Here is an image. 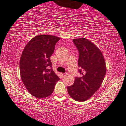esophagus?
<instances>
[{
	"instance_id": "1",
	"label": "esophagus",
	"mask_w": 126,
	"mask_h": 126,
	"mask_svg": "<svg viewBox=\"0 0 126 126\" xmlns=\"http://www.w3.org/2000/svg\"><path fill=\"white\" fill-rule=\"evenodd\" d=\"M62 75H63V77H64L65 75H66V73H63V74H62Z\"/></svg>"
}]
</instances>
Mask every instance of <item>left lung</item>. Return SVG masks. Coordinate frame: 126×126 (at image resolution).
Masks as SVG:
<instances>
[{"mask_svg":"<svg viewBox=\"0 0 126 126\" xmlns=\"http://www.w3.org/2000/svg\"><path fill=\"white\" fill-rule=\"evenodd\" d=\"M73 41L79 53L78 66L80 77H76L72 86L67 87L71 98L84 101L91 97L100 87L105 78L106 66L103 54L97 46L84 38L74 39Z\"/></svg>","mask_w":126,"mask_h":126,"instance_id":"1","label":"left lung"}]
</instances>
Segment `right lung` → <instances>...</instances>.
I'll return each instance as SVG.
<instances>
[{
	"instance_id": "1",
	"label": "right lung",
	"mask_w": 126,
	"mask_h": 126,
	"mask_svg": "<svg viewBox=\"0 0 126 126\" xmlns=\"http://www.w3.org/2000/svg\"><path fill=\"white\" fill-rule=\"evenodd\" d=\"M60 38L52 35H38L25 46L20 60L21 80L29 92L38 98L53 93L60 78L52 67L50 57Z\"/></svg>"
}]
</instances>
